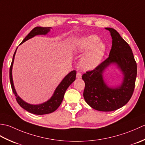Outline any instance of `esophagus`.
<instances>
[{"mask_svg": "<svg viewBox=\"0 0 145 145\" xmlns=\"http://www.w3.org/2000/svg\"><path fill=\"white\" fill-rule=\"evenodd\" d=\"M76 78H82V73H80V72H77V73H76Z\"/></svg>", "mask_w": 145, "mask_h": 145, "instance_id": "34e87169", "label": "esophagus"}]
</instances>
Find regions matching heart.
Segmentation results:
<instances>
[{
	"instance_id": "1",
	"label": "heart",
	"mask_w": 145,
	"mask_h": 145,
	"mask_svg": "<svg viewBox=\"0 0 145 145\" xmlns=\"http://www.w3.org/2000/svg\"><path fill=\"white\" fill-rule=\"evenodd\" d=\"M98 36L91 35L84 37L76 42V51L80 53L88 52L81 60V67L84 70H90L96 67L105 53L106 47L99 42Z\"/></svg>"
}]
</instances>
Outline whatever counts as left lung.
<instances>
[{
    "label": "left lung",
    "mask_w": 145,
    "mask_h": 145,
    "mask_svg": "<svg viewBox=\"0 0 145 145\" xmlns=\"http://www.w3.org/2000/svg\"><path fill=\"white\" fill-rule=\"evenodd\" d=\"M109 30L112 37V47L109 57L93 70L82 75L85 86L84 97L93 109L112 112L127 104L133 93L137 74V65L130 45L119 33L112 28ZM112 63L118 65L124 74L122 85L119 88H108L103 80V70Z\"/></svg>",
    "instance_id": "obj_1"
}]
</instances>
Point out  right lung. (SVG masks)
<instances>
[{"label":"right lung","instance_id":"1","mask_svg":"<svg viewBox=\"0 0 145 145\" xmlns=\"http://www.w3.org/2000/svg\"><path fill=\"white\" fill-rule=\"evenodd\" d=\"M50 27H36L34 29H33L27 35L26 37L23 40V41L20 43V44H23L24 42H25L27 40L32 38L33 37L37 35H45L50 31ZM17 50V49H16ZM16 50L14 52L13 55V59H12V63L10 67V70H9V77H10V82L12 87V91L15 96V99H16L18 105L23 108L24 110H25L27 112H29L35 115H45V114H48L55 112L59 106L63 99V97L65 93L67 90V89L69 88V86L72 84V83L75 80L76 78V70H73L70 72L63 80L59 85L58 86L57 88L55 90L54 94L53 96L51 97L50 100H48L45 103H44L38 105H30L25 102L21 98L18 96L16 91L14 87L13 80H12V65H13L14 57Z\"/></svg>","mask_w":145,"mask_h":145}]
</instances>
